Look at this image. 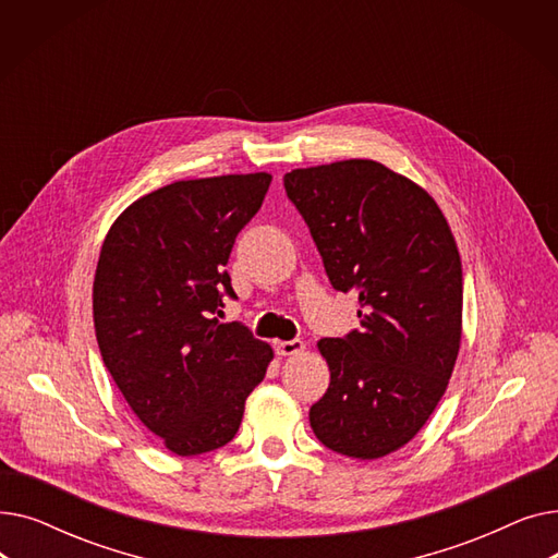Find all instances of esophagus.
Segmentation results:
<instances>
[{
	"mask_svg": "<svg viewBox=\"0 0 558 558\" xmlns=\"http://www.w3.org/2000/svg\"><path fill=\"white\" fill-rule=\"evenodd\" d=\"M305 350V343L301 339H291V341H276V353L280 357H287V355H299Z\"/></svg>",
	"mask_w": 558,
	"mask_h": 558,
	"instance_id": "34e87169",
	"label": "esophagus"
}]
</instances>
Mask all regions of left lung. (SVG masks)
I'll return each mask as SVG.
<instances>
[{"label":"left lung","instance_id":"obj_1","mask_svg":"<svg viewBox=\"0 0 558 558\" xmlns=\"http://www.w3.org/2000/svg\"><path fill=\"white\" fill-rule=\"evenodd\" d=\"M337 291L360 296V330L316 345L330 387L310 409L326 448L379 459L412 441L444 398L461 343L463 276L436 201L375 160L284 173Z\"/></svg>","mask_w":558,"mask_h":558}]
</instances>
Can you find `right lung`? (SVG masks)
<instances>
[{"instance_id": "obj_1", "label": "right lung", "mask_w": 558, "mask_h": 558, "mask_svg": "<svg viewBox=\"0 0 558 558\" xmlns=\"http://www.w3.org/2000/svg\"><path fill=\"white\" fill-rule=\"evenodd\" d=\"M271 173L175 181L110 226L93 284L104 364L135 416L179 457L238 434L248 393L274 360L242 324H219L234 299L226 264Z\"/></svg>"}]
</instances>
